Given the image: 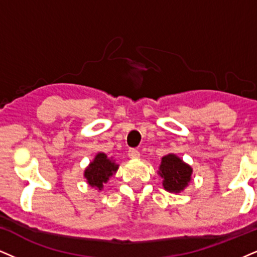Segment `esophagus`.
<instances>
[{
	"label": "esophagus",
	"mask_w": 257,
	"mask_h": 257,
	"mask_svg": "<svg viewBox=\"0 0 257 257\" xmlns=\"http://www.w3.org/2000/svg\"><path fill=\"white\" fill-rule=\"evenodd\" d=\"M128 156L131 158H134V160H138V158L141 157V153H139L138 150H136V149H130Z\"/></svg>",
	"instance_id": "esophagus-1"
}]
</instances>
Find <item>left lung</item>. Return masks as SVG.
<instances>
[{
	"label": "left lung",
	"mask_w": 257,
	"mask_h": 257,
	"mask_svg": "<svg viewBox=\"0 0 257 257\" xmlns=\"http://www.w3.org/2000/svg\"><path fill=\"white\" fill-rule=\"evenodd\" d=\"M157 174L163 179V188L167 192L177 194L188 187L192 180L193 168L175 154H168L161 160Z\"/></svg>",
	"instance_id": "8db88e82"
}]
</instances>
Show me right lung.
I'll return each mask as SVG.
<instances>
[{
    "label": "right lung",
    "mask_w": 257,
    "mask_h": 257,
    "mask_svg": "<svg viewBox=\"0 0 257 257\" xmlns=\"http://www.w3.org/2000/svg\"><path fill=\"white\" fill-rule=\"evenodd\" d=\"M119 164L113 157H107L104 153H97L94 160L84 169L83 176L91 188L102 191L104 185L118 172Z\"/></svg>",
    "instance_id": "add662e5"
}]
</instances>
